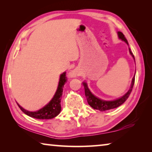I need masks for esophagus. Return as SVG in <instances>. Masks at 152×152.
I'll use <instances>...</instances> for the list:
<instances>
[{"instance_id":"34e87169","label":"esophagus","mask_w":152,"mask_h":152,"mask_svg":"<svg viewBox=\"0 0 152 152\" xmlns=\"http://www.w3.org/2000/svg\"><path fill=\"white\" fill-rule=\"evenodd\" d=\"M69 76H70V77H75L76 76V73H74V72H71L69 74Z\"/></svg>"}]
</instances>
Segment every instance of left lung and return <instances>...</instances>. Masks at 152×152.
<instances>
[{"mask_svg":"<svg viewBox=\"0 0 152 152\" xmlns=\"http://www.w3.org/2000/svg\"><path fill=\"white\" fill-rule=\"evenodd\" d=\"M118 35H119V39H122L123 41H124L126 43L128 44L127 40L126 39V38L125 37V35L123 34V33L121 31L118 32ZM129 52L131 53V55L133 56V58H134V56H133V53L131 51L130 48L129 49ZM135 83V76H133V80H132V86H131V88L129 89L127 93H126L124 96H122L121 98H120L119 99L115 100V101H102V100L98 99L97 97L94 96L92 94L91 91H89V89L87 86V84L85 82H83V85L84 86V91H85V95L86 96L87 99V101H88V104L91 106V107L93 108L94 109H96V110H99L100 111H105V110H110V109H115L118 107H119L120 105H121L123 102H124L126 100L128 99V97L129 96V95L131 94V92L132 91L133 85H134Z\"/></svg>","mask_w":152,"mask_h":152,"instance_id":"left-lung-1","label":"left lung"}]
</instances>
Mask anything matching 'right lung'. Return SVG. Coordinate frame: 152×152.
<instances>
[{"mask_svg": "<svg viewBox=\"0 0 152 152\" xmlns=\"http://www.w3.org/2000/svg\"><path fill=\"white\" fill-rule=\"evenodd\" d=\"M67 77L66 76V72H64L60 75V81H59L58 87L56 91L54 96L51 101L45 106L41 109L40 110L35 112H30L28 110H25L24 109L19 105L18 106L20 108V109L25 114L27 115L28 116L31 117L35 119H53L60 113L61 111V96L62 95L63 88L64 84L67 82Z\"/></svg>", "mask_w": 152, "mask_h": 152, "instance_id": "1", "label": "right lung"}]
</instances>
